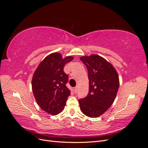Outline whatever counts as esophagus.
<instances>
[{"label": "esophagus", "mask_w": 148, "mask_h": 148, "mask_svg": "<svg viewBox=\"0 0 148 148\" xmlns=\"http://www.w3.org/2000/svg\"><path fill=\"white\" fill-rule=\"evenodd\" d=\"M74 91H75V93L77 92V91H78V88H77V87H75V88H74Z\"/></svg>", "instance_id": "1"}]
</instances>
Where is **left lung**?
Returning a JSON list of instances; mask_svg holds the SVG:
<instances>
[{
	"instance_id": "obj_1",
	"label": "left lung",
	"mask_w": 148,
	"mask_h": 148,
	"mask_svg": "<svg viewBox=\"0 0 148 148\" xmlns=\"http://www.w3.org/2000/svg\"><path fill=\"white\" fill-rule=\"evenodd\" d=\"M88 71L89 92L78 100L82 112L98 117L114 102L119 88L117 71L104 58L97 55L80 58Z\"/></svg>"
}]
</instances>
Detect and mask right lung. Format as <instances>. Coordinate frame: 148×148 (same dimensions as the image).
Instances as JSON below:
<instances>
[{"instance_id": "right-lung-1", "label": "right lung", "mask_w": 148, "mask_h": 148, "mask_svg": "<svg viewBox=\"0 0 148 148\" xmlns=\"http://www.w3.org/2000/svg\"><path fill=\"white\" fill-rule=\"evenodd\" d=\"M72 60V57L62 59L60 53H51L41 62L33 75L34 96L39 107L49 114L60 113L70 95L71 91L66 85L69 77L64 68Z\"/></svg>"}]
</instances>
